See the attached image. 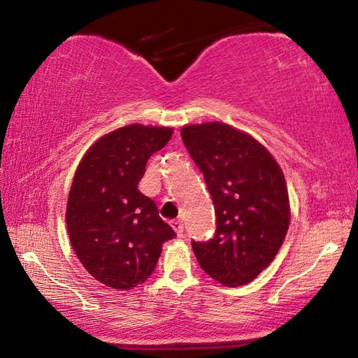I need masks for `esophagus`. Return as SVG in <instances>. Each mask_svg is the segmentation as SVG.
Masks as SVG:
<instances>
[{"instance_id":"34e87169","label":"esophagus","mask_w":358,"mask_h":358,"mask_svg":"<svg viewBox=\"0 0 358 358\" xmlns=\"http://www.w3.org/2000/svg\"><path fill=\"white\" fill-rule=\"evenodd\" d=\"M172 227H173V230H175V232H177V235H178V237H183V222H181L180 220L178 221H173L172 222Z\"/></svg>"}]
</instances>
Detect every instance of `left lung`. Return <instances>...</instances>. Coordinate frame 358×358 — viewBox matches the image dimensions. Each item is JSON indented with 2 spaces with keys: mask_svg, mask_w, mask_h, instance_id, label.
Listing matches in <instances>:
<instances>
[{
  "mask_svg": "<svg viewBox=\"0 0 358 358\" xmlns=\"http://www.w3.org/2000/svg\"><path fill=\"white\" fill-rule=\"evenodd\" d=\"M181 138L213 199L217 229L208 243L192 241L205 273L227 287L251 282L286 238L290 203L286 178L257 138L221 121L186 124Z\"/></svg>",
  "mask_w": 358,
  "mask_h": 358,
  "instance_id": "1",
  "label": "left lung"
}]
</instances>
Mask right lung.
Segmentation results:
<instances>
[{"label": "right lung", "mask_w": 358, "mask_h": 358, "mask_svg": "<svg viewBox=\"0 0 358 358\" xmlns=\"http://www.w3.org/2000/svg\"><path fill=\"white\" fill-rule=\"evenodd\" d=\"M173 134L128 124L99 137L78 162L66 205L69 241L80 264L107 287L131 290L153 273L175 232L137 189L150 156Z\"/></svg>", "instance_id": "1"}]
</instances>
